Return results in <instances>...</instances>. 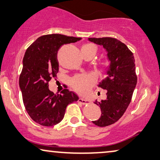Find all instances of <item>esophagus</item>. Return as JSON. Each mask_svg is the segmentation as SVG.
I'll use <instances>...</instances> for the list:
<instances>
[{
	"label": "esophagus",
	"mask_w": 160,
	"mask_h": 160,
	"mask_svg": "<svg viewBox=\"0 0 160 160\" xmlns=\"http://www.w3.org/2000/svg\"><path fill=\"white\" fill-rule=\"evenodd\" d=\"M78 102L81 103H82V104H87V103H90V102H91L89 100L84 99V98H80L79 99H78Z\"/></svg>",
	"instance_id": "1"
}]
</instances>
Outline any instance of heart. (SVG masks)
Masks as SVG:
<instances>
[{"label":"heart","mask_w":160,"mask_h":160,"mask_svg":"<svg viewBox=\"0 0 160 160\" xmlns=\"http://www.w3.org/2000/svg\"><path fill=\"white\" fill-rule=\"evenodd\" d=\"M96 48L93 44L83 45L81 48L82 51H88L94 55ZM95 82V76L93 74H82L76 75L71 80L72 86L76 91L82 95H86L91 91L92 85Z\"/></svg>","instance_id":"b5f03b06"}]
</instances>
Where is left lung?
<instances>
[{
  "mask_svg": "<svg viewBox=\"0 0 160 160\" xmlns=\"http://www.w3.org/2000/svg\"><path fill=\"white\" fill-rule=\"evenodd\" d=\"M88 40L103 47L107 52L109 65L107 77L98 86L107 90V98L94 103L99 106L102 115L93 124L105 127L116 122L129 106L137 83L133 53L127 46L113 38H88Z\"/></svg>",
  "mask_w": 160,
  "mask_h": 160,
  "instance_id": "1",
  "label": "left lung"
}]
</instances>
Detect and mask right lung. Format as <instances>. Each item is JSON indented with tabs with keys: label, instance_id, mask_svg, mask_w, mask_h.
Returning <instances> with one entry per match:
<instances>
[{
	"label": "right lung",
	"instance_id": "1",
	"mask_svg": "<svg viewBox=\"0 0 160 160\" xmlns=\"http://www.w3.org/2000/svg\"><path fill=\"white\" fill-rule=\"evenodd\" d=\"M80 38L60 34L42 35L27 49L19 76L24 105L32 120L42 126H53L63 120L67 105L79 99L75 93L64 89L55 94L48 82L58 72L57 53L63 45L75 42Z\"/></svg>",
	"mask_w": 160,
	"mask_h": 160
}]
</instances>
